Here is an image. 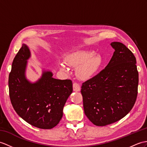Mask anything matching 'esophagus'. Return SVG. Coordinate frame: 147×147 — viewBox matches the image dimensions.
<instances>
[{
    "label": "esophagus",
    "instance_id": "esophagus-1",
    "mask_svg": "<svg viewBox=\"0 0 147 147\" xmlns=\"http://www.w3.org/2000/svg\"><path fill=\"white\" fill-rule=\"evenodd\" d=\"M73 90L74 91H80V90H81L80 84H78V83H76V82L73 83Z\"/></svg>",
    "mask_w": 147,
    "mask_h": 147
}]
</instances>
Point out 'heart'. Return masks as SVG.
<instances>
[{"label":"heart","instance_id":"1","mask_svg":"<svg viewBox=\"0 0 147 147\" xmlns=\"http://www.w3.org/2000/svg\"><path fill=\"white\" fill-rule=\"evenodd\" d=\"M66 61L71 66L78 67V76L81 79L85 80L93 76L100 69L103 59L100 55L94 54V51H78L68 55L66 57ZM61 66L63 71H67L64 64H61Z\"/></svg>","mask_w":147,"mask_h":147}]
</instances>
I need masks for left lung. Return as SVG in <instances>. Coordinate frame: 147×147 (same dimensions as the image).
<instances>
[{"mask_svg": "<svg viewBox=\"0 0 147 147\" xmlns=\"http://www.w3.org/2000/svg\"><path fill=\"white\" fill-rule=\"evenodd\" d=\"M111 59L105 69L82 84L84 113L96 126L121 120L131 111L138 94L136 58L123 44L113 42Z\"/></svg>", "mask_w": 147, "mask_h": 147, "instance_id": "8db88e82", "label": "left lung"}]
</instances>
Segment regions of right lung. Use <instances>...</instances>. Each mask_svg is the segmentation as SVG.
<instances>
[{
	"label": "right lung",
	"mask_w": 147,
	"mask_h": 147,
	"mask_svg": "<svg viewBox=\"0 0 147 147\" xmlns=\"http://www.w3.org/2000/svg\"><path fill=\"white\" fill-rule=\"evenodd\" d=\"M30 51L23 44L12 64L9 76V97L19 117L34 127L51 129L59 123L67 99L73 92L70 80L54 79L44 71L36 83L26 79L25 71Z\"/></svg>",
	"instance_id": "1"
}]
</instances>
